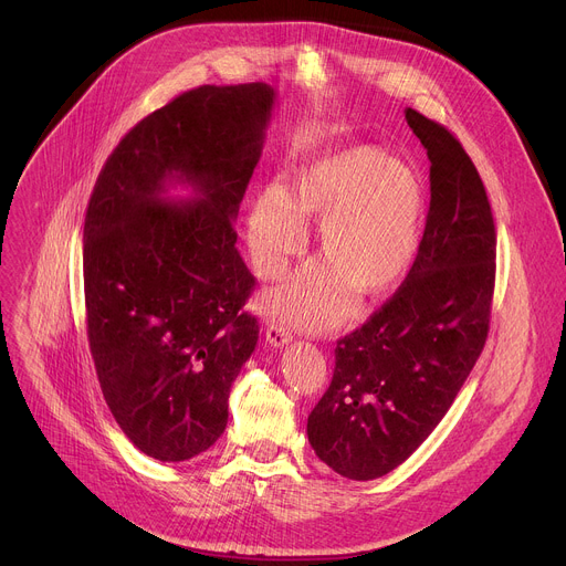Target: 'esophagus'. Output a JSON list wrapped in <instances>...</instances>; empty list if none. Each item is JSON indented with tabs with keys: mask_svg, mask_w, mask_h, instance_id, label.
Masks as SVG:
<instances>
[{
	"mask_svg": "<svg viewBox=\"0 0 566 566\" xmlns=\"http://www.w3.org/2000/svg\"><path fill=\"white\" fill-rule=\"evenodd\" d=\"M291 340H293V336H291L284 327H280V325H269V327H266V343H269L271 347L282 349V347L289 345Z\"/></svg>",
	"mask_w": 566,
	"mask_h": 566,
	"instance_id": "1",
	"label": "esophagus"
}]
</instances>
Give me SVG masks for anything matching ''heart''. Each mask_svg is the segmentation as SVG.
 <instances>
[{
  "instance_id": "b5f03b06",
  "label": "heart",
  "mask_w": 566,
  "mask_h": 566,
  "mask_svg": "<svg viewBox=\"0 0 566 566\" xmlns=\"http://www.w3.org/2000/svg\"><path fill=\"white\" fill-rule=\"evenodd\" d=\"M304 214L322 217L319 251L262 300L266 313L297 329L340 325L367 297L391 291L415 264L426 219V186L406 160L376 145H349L306 164L291 192L269 184L249 217L258 273L277 280L304 251Z\"/></svg>"
}]
</instances>
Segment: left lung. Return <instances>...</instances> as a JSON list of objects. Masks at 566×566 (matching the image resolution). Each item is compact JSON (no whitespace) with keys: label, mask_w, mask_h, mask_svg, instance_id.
Returning a JSON list of instances; mask_svg holds the SVG:
<instances>
[{"label":"left lung","mask_w":566,"mask_h":566,"mask_svg":"<svg viewBox=\"0 0 566 566\" xmlns=\"http://www.w3.org/2000/svg\"><path fill=\"white\" fill-rule=\"evenodd\" d=\"M406 120L430 158V210L400 289L338 340L329 389L308 415L315 454L369 481L406 461L439 426L489 336L495 221L461 143L415 109Z\"/></svg>","instance_id":"left-lung-1"}]
</instances>
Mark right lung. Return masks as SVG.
Returning <instances> with one entry per match:
<instances>
[{
    "mask_svg": "<svg viewBox=\"0 0 566 566\" xmlns=\"http://www.w3.org/2000/svg\"><path fill=\"white\" fill-rule=\"evenodd\" d=\"M266 83L203 85L116 145L85 217L87 336L107 406L158 461L206 452L260 325L234 219L275 107ZM191 188L186 200L167 192Z\"/></svg>",
    "mask_w": 566,
    "mask_h": 566,
    "instance_id": "add662e5",
    "label": "right lung"
}]
</instances>
